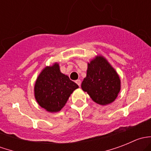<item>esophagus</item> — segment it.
Segmentation results:
<instances>
[{
  "instance_id": "1",
  "label": "esophagus",
  "mask_w": 151,
  "mask_h": 151,
  "mask_svg": "<svg viewBox=\"0 0 151 151\" xmlns=\"http://www.w3.org/2000/svg\"><path fill=\"white\" fill-rule=\"evenodd\" d=\"M76 83H77L79 86H80V85H81V81H80V80H76Z\"/></svg>"
}]
</instances>
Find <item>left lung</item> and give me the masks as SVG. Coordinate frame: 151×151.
<instances>
[{"mask_svg": "<svg viewBox=\"0 0 151 151\" xmlns=\"http://www.w3.org/2000/svg\"><path fill=\"white\" fill-rule=\"evenodd\" d=\"M93 101L101 105L112 103L121 90V80L106 59L97 56L88 63L87 76L81 85Z\"/></svg>", "mask_w": 151, "mask_h": 151, "instance_id": "8db88e82", "label": "left lung"}]
</instances>
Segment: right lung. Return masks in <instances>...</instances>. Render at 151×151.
I'll return each instance as SVG.
<instances>
[{
    "mask_svg": "<svg viewBox=\"0 0 151 151\" xmlns=\"http://www.w3.org/2000/svg\"><path fill=\"white\" fill-rule=\"evenodd\" d=\"M79 86L62 74L58 63L46 67L35 84V98L49 112H58L66 104L73 91Z\"/></svg>",
    "mask_w": 151,
    "mask_h": 151,
    "instance_id": "add662e5",
    "label": "right lung"
}]
</instances>
